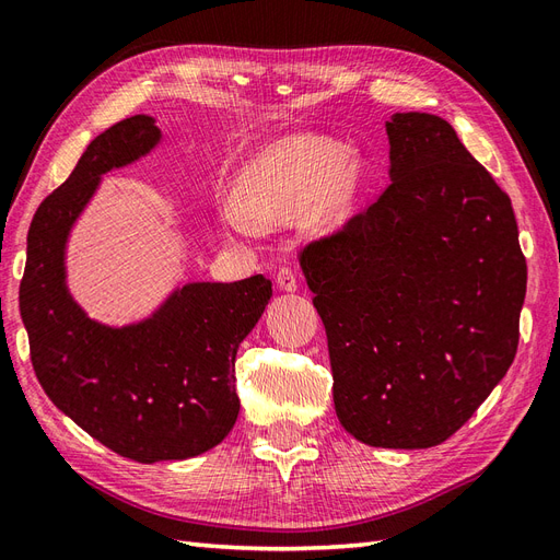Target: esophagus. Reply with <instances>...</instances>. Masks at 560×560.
I'll return each instance as SVG.
<instances>
[{
	"mask_svg": "<svg viewBox=\"0 0 560 560\" xmlns=\"http://www.w3.org/2000/svg\"><path fill=\"white\" fill-rule=\"evenodd\" d=\"M276 284L280 287L282 292H294L299 287V280H296V273L292 268H280L278 276H276Z\"/></svg>",
	"mask_w": 560,
	"mask_h": 560,
	"instance_id": "34e87169",
	"label": "esophagus"
}]
</instances>
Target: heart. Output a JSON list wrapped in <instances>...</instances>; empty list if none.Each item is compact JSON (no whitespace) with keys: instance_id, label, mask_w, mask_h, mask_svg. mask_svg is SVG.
<instances>
[{"instance_id":"heart-1","label":"heart","mask_w":560,"mask_h":560,"mask_svg":"<svg viewBox=\"0 0 560 560\" xmlns=\"http://www.w3.org/2000/svg\"><path fill=\"white\" fill-rule=\"evenodd\" d=\"M362 167L329 140L296 138L268 147L238 177L235 198L226 202V226L257 235L264 226L301 217L313 233L343 224L360 194Z\"/></svg>"}]
</instances>
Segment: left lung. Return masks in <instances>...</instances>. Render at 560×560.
Returning a JSON list of instances; mask_svg holds the SVG:
<instances>
[{
    "label": "left lung",
    "mask_w": 560,
    "mask_h": 560,
    "mask_svg": "<svg viewBox=\"0 0 560 560\" xmlns=\"http://www.w3.org/2000/svg\"><path fill=\"white\" fill-rule=\"evenodd\" d=\"M385 126L393 182L299 264L341 425L369 446L430 448L512 366L528 273L510 196L453 126L420 112Z\"/></svg>",
    "instance_id": "1"
}]
</instances>
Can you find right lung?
Masks as SVG:
<instances>
[{"instance_id": "add662e5", "label": "right lung", "mask_w": 560, "mask_h": 560, "mask_svg": "<svg viewBox=\"0 0 560 560\" xmlns=\"http://www.w3.org/2000/svg\"><path fill=\"white\" fill-rule=\"evenodd\" d=\"M161 138L138 114L89 144L72 175L44 198L27 233L21 315L35 374L62 413L135 463L184 460L217 446L241 411L235 352L270 299V280L194 282L138 327L109 329L65 290L67 231L100 175Z\"/></svg>"}]
</instances>
